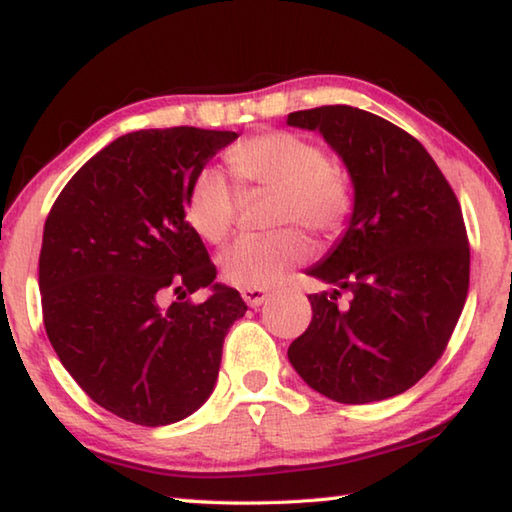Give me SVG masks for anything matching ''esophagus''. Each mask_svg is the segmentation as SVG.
<instances>
[{"label":"esophagus","instance_id":"1","mask_svg":"<svg viewBox=\"0 0 512 512\" xmlns=\"http://www.w3.org/2000/svg\"><path fill=\"white\" fill-rule=\"evenodd\" d=\"M241 298L246 300L248 307H259L268 298V291H264V289H241Z\"/></svg>","mask_w":512,"mask_h":512}]
</instances>
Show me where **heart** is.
I'll use <instances>...</instances> for the list:
<instances>
[{"mask_svg":"<svg viewBox=\"0 0 512 512\" xmlns=\"http://www.w3.org/2000/svg\"><path fill=\"white\" fill-rule=\"evenodd\" d=\"M232 176L250 189L282 196L280 223L298 221L318 235H336L352 214L348 180L332 167L327 153L305 137L268 131L250 137L228 153ZM239 189L221 169L198 171L187 194V219L203 239L219 244L237 221ZM311 241L289 228L271 237H244L221 253V277L232 287L266 289L289 268L307 262Z\"/></svg>","mask_w":512,"mask_h":512,"instance_id":"b5f03b06","label":"heart"}]
</instances>
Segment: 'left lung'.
Instances as JSON below:
<instances>
[{"label":"left lung","mask_w":512,"mask_h":512,"mask_svg":"<svg viewBox=\"0 0 512 512\" xmlns=\"http://www.w3.org/2000/svg\"><path fill=\"white\" fill-rule=\"evenodd\" d=\"M318 131L354 185L348 230L307 275L311 323L289 361L320 395L368 404L409 391L447 348L470 289V244L454 189L402 128L352 106L291 112ZM343 290L348 308L338 305Z\"/></svg>","instance_id":"left-lung-1"}]
</instances>
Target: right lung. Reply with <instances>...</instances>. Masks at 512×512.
I'll list each match as a JSON object with an SVG mask.
<instances>
[{
    "label": "right lung",
    "mask_w": 512,
    "mask_h": 512,
    "mask_svg": "<svg viewBox=\"0 0 512 512\" xmlns=\"http://www.w3.org/2000/svg\"><path fill=\"white\" fill-rule=\"evenodd\" d=\"M237 137L194 126L121 135L74 173L45 221L49 341L88 397L142 427L183 420L210 397L225 334L248 309L214 282L187 221L198 171ZM203 286L210 299L184 300ZM167 295L177 302L164 308Z\"/></svg>",
    "instance_id": "1"
}]
</instances>
